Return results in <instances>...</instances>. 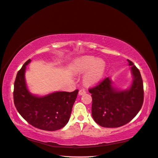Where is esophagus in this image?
Here are the masks:
<instances>
[{"label":"esophagus","instance_id":"1","mask_svg":"<svg viewBox=\"0 0 158 158\" xmlns=\"http://www.w3.org/2000/svg\"><path fill=\"white\" fill-rule=\"evenodd\" d=\"M85 93H86V91H85L84 89H81L79 91V95H82Z\"/></svg>","mask_w":158,"mask_h":158}]
</instances>
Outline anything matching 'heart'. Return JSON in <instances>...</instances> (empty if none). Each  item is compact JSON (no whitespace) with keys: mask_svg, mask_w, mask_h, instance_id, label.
Wrapping results in <instances>:
<instances>
[{"mask_svg":"<svg viewBox=\"0 0 158 158\" xmlns=\"http://www.w3.org/2000/svg\"><path fill=\"white\" fill-rule=\"evenodd\" d=\"M84 81L87 84H94L102 79L106 69V63L102 59H98L92 56H85L76 60L73 69L77 73H83L87 71Z\"/></svg>","mask_w":158,"mask_h":158,"instance_id":"heart-1","label":"heart"}]
</instances>
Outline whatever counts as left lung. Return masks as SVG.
Masks as SVG:
<instances>
[{
	"label": "left lung",
	"instance_id": "obj_1",
	"mask_svg": "<svg viewBox=\"0 0 158 158\" xmlns=\"http://www.w3.org/2000/svg\"><path fill=\"white\" fill-rule=\"evenodd\" d=\"M133 82L130 89L118 91L107 77L89 88L92 94V114L99 125L117 128L132 121L140 111L144 102V87L139 70L130 60Z\"/></svg>",
	"mask_w": 158,
	"mask_h": 158
}]
</instances>
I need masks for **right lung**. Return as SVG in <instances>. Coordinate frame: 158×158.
<instances>
[{
    "label": "right lung",
    "instance_id": "obj_1",
    "mask_svg": "<svg viewBox=\"0 0 158 158\" xmlns=\"http://www.w3.org/2000/svg\"><path fill=\"white\" fill-rule=\"evenodd\" d=\"M18 72L14 87V103L18 113L31 125L47 131L64 127L69 122L78 89L74 92H56L44 97L33 95L26 87V66Z\"/></svg>",
    "mask_w": 158,
    "mask_h": 158
}]
</instances>
